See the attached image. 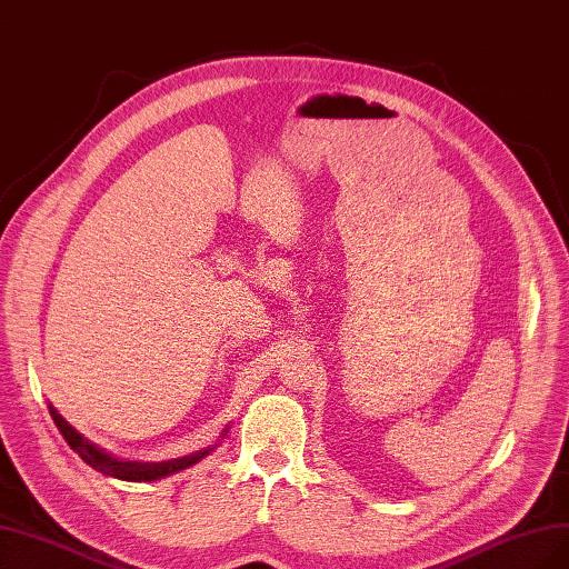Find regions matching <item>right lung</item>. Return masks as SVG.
Wrapping results in <instances>:
<instances>
[{
	"mask_svg": "<svg viewBox=\"0 0 569 569\" xmlns=\"http://www.w3.org/2000/svg\"><path fill=\"white\" fill-rule=\"evenodd\" d=\"M49 411H51V418H53L56 427L60 429V435L64 437V441L70 443V448L74 452H79V458L86 465L98 469L100 473L113 476V479H121V481H156V479H166V476H170V473H177L181 469L193 467L202 458H208L210 452L217 448V443H214V446H208V448L191 452V456L174 458V460H163V462H123V460L111 458L109 452L100 450L98 446H93L90 441H86L79 435V431L56 411L53 406H49ZM223 435H226V431H223ZM223 435H221V439H223Z\"/></svg>",
	"mask_w": 569,
	"mask_h": 569,
	"instance_id": "1",
	"label": "right lung"
}]
</instances>
